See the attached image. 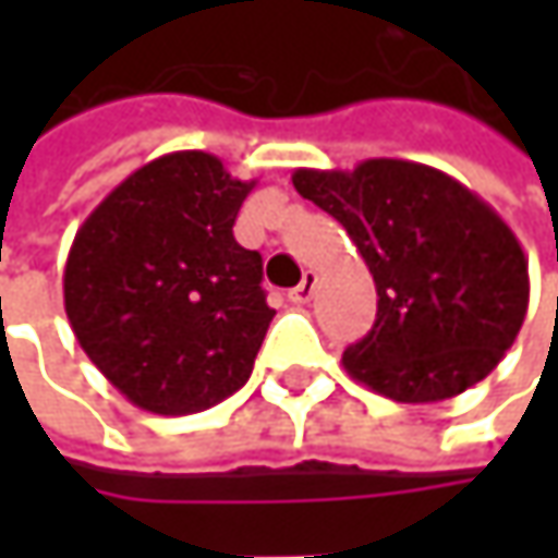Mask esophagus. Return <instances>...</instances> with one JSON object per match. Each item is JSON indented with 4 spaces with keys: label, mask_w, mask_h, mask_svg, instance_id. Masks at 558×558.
<instances>
[{
    "label": "esophagus",
    "mask_w": 558,
    "mask_h": 558,
    "mask_svg": "<svg viewBox=\"0 0 558 558\" xmlns=\"http://www.w3.org/2000/svg\"><path fill=\"white\" fill-rule=\"evenodd\" d=\"M313 282H316V276H313V272H304V279H301V282H298V286L289 291L291 304H307L313 294Z\"/></svg>",
    "instance_id": "1"
}]
</instances>
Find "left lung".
I'll return each instance as SVG.
<instances>
[{
    "instance_id": "8db88e82",
    "label": "left lung",
    "mask_w": 558,
    "mask_h": 558,
    "mask_svg": "<svg viewBox=\"0 0 558 558\" xmlns=\"http://www.w3.org/2000/svg\"><path fill=\"white\" fill-rule=\"evenodd\" d=\"M373 272L378 313L341 363L397 403H435L482 381L527 313V260L504 217L428 163L369 158L354 170H294Z\"/></svg>"
}]
</instances>
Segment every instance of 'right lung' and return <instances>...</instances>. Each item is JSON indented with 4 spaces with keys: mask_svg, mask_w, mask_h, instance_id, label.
Listing matches in <instances>:
<instances>
[{
    "mask_svg": "<svg viewBox=\"0 0 558 558\" xmlns=\"http://www.w3.org/2000/svg\"><path fill=\"white\" fill-rule=\"evenodd\" d=\"M251 189L207 151H173L76 229L64 311L98 373L140 410L202 413L254 369L276 311L260 254L232 235Z\"/></svg>",
    "mask_w": 558,
    "mask_h": 558,
    "instance_id": "right-lung-1",
    "label": "right lung"
}]
</instances>
